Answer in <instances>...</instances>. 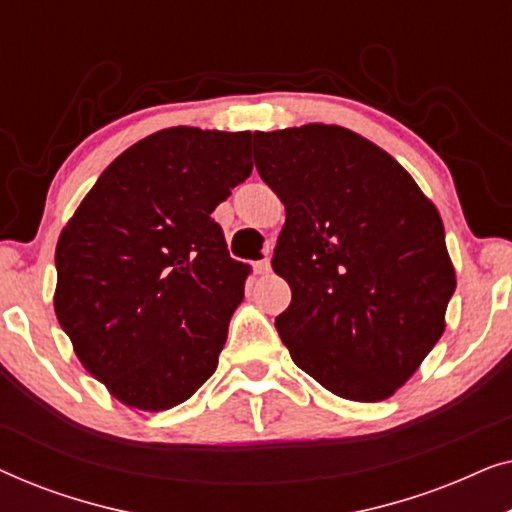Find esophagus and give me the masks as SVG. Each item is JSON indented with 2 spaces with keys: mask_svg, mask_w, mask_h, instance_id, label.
<instances>
[{
  "mask_svg": "<svg viewBox=\"0 0 512 512\" xmlns=\"http://www.w3.org/2000/svg\"><path fill=\"white\" fill-rule=\"evenodd\" d=\"M254 272H256V275H268V272H270V261H256L254 263Z\"/></svg>",
  "mask_w": 512,
  "mask_h": 512,
  "instance_id": "1",
  "label": "esophagus"
}]
</instances>
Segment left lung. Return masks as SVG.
Masks as SVG:
<instances>
[{
  "mask_svg": "<svg viewBox=\"0 0 512 512\" xmlns=\"http://www.w3.org/2000/svg\"><path fill=\"white\" fill-rule=\"evenodd\" d=\"M256 170L286 209L275 326L335 396H394L445 331L457 275L438 209L387 151L340 125L256 132Z\"/></svg>",
  "mask_w": 512,
  "mask_h": 512,
  "instance_id": "obj_1",
  "label": "left lung"
}]
</instances>
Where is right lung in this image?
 <instances>
[{"mask_svg": "<svg viewBox=\"0 0 512 512\" xmlns=\"http://www.w3.org/2000/svg\"><path fill=\"white\" fill-rule=\"evenodd\" d=\"M251 132L167 128L123 151L55 247V317L128 408L170 410L219 366L249 265L212 212L251 174Z\"/></svg>", "mask_w": 512, "mask_h": 512, "instance_id": "right-lung-1", "label": "right lung"}]
</instances>
